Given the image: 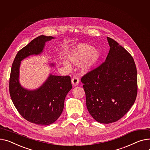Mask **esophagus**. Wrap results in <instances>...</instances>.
I'll list each match as a JSON object with an SVG mask.
<instances>
[{
    "instance_id": "obj_1",
    "label": "esophagus",
    "mask_w": 150,
    "mask_h": 150,
    "mask_svg": "<svg viewBox=\"0 0 150 150\" xmlns=\"http://www.w3.org/2000/svg\"><path fill=\"white\" fill-rule=\"evenodd\" d=\"M79 79L78 77L76 76H74L72 79V84L74 86H76L79 84Z\"/></svg>"
}]
</instances>
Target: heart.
I'll list each match as a JSON object with an SVG mask.
<instances>
[{
  "label": "heart",
  "instance_id": "1",
  "mask_svg": "<svg viewBox=\"0 0 150 150\" xmlns=\"http://www.w3.org/2000/svg\"><path fill=\"white\" fill-rule=\"evenodd\" d=\"M100 53L91 45L86 43H79L75 46L68 55V61L74 64H78L84 61L81 69L84 72L91 70L98 62ZM66 66H68L65 63Z\"/></svg>",
  "mask_w": 150,
  "mask_h": 150
}]
</instances>
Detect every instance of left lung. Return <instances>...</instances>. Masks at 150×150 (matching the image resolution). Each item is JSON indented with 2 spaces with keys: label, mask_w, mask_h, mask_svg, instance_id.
<instances>
[{
  "label": "left lung",
  "mask_w": 150,
  "mask_h": 150,
  "mask_svg": "<svg viewBox=\"0 0 150 150\" xmlns=\"http://www.w3.org/2000/svg\"><path fill=\"white\" fill-rule=\"evenodd\" d=\"M107 38L110 48L105 62L81 79L88 111L102 124L122 117L134 103L137 92L133 58L113 39Z\"/></svg>",
  "instance_id": "left-lung-1"
}]
</instances>
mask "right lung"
<instances>
[{"label":"right lung","mask_w":150,"mask_h":150,"mask_svg":"<svg viewBox=\"0 0 150 150\" xmlns=\"http://www.w3.org/2000/svg\"><path fill=\"white\" fill-rule=\"evenodd\" d=\"M52 38L40 35L20 50L13 63L9 78L10 96L18 113L28 121L42 125L54 123L61 115L66 96L72 87L71 77L50 74L40 87L29 91L19 83V69L22 60L41 54L45 43Z\"/></svg>","instance_id":"obj_1"}]
</instances>
